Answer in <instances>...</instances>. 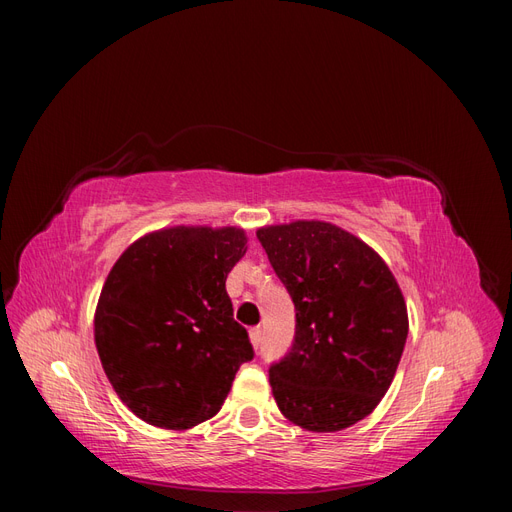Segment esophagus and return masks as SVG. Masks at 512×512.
<instances>
[{
	"label": "esophagus",
	"instance_id": "1",
	"mask_svg": "<svg viewBox=\"0 0 512 512\" xmlns=\"http://www.w3.org/2000/svg\"><path fill=\"white\" fill-rule=\"evenodd\" d=\"M250 339H252V346L258 348L260 346V339H262V329L260 327L250 329Z\"/></svg>",
	"mask_w": 512,
	"mask_h": 512
}]
</instances>
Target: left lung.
I'll return each instance as SVG.
<instances>
[{
  "instance_id": "1",
  "label": "left lung",
  "mask_w": 512,
  "mask_h": 512,
  "mask_svg": "<svg viewBox=\"0 0 512 512\" xmlns=\"http://www.w3.org/2000/svg\"><path fill=\"white\" fill-rule=\"evenodd\" d=\"M294 303L292 346L269 367L282 414L307 431H339L374 412L395 378L408 309L391 269L329 222L258 228Z\"/></svg>"
}]
</instances>
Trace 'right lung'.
<instances>
[{"label":"right lung","instance_id":"1","mask_svg":"<svg viewBox=\"0 0 512 512\" xmlns=\"http://www.w3.org/2000/svg\"><path fill=\"white\" fill-rule=\"evenodd\" d=\"M245 243L232 226L164 228L134 241L108 273L96 348L115 393L145 423L190 429L207 421L237 369L254 359L226 292Z\"/></svg>","mask_w":512,"mask_h":512}]
</instances>
